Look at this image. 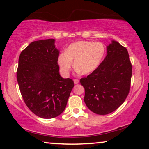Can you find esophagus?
Wrapping results in <instances>:
<instances>
[{
    "label": "esophagus",
    "mask_w": 149,
    "mask_h": 149,
    "mask_svg": "<svg viewBox=\"0 0 149 149\" xmlns=\"http://www.w3.org/2000/svg\"><path fill=\"white\" fill-rule=\"evenodd\" d=\"M73 81H74V83H75V84H78L79 82V79H74Z\"/></svg>",
    "instance_id": "obj_1"
}]
</instances>
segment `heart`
Here are the masks:
<instances>
[{
	"mask_svg": "<svg viewBox=\"0 0 149 149\" xmlns=\"http://www.w3.org/2000/svg\"><path fill=\"white\" fill-rule=\"evenodd\" d=\"M104 47L100 42L79 41L70 45L66 52L60 55L61 70L68 73L73 66L82 74H89L96 69L104 56Z\"/></svg>",
	"mask_w": 149,
	"mask_h": 149,
	"instance_id": "1",
	"label": "heart"
}]
</instances>
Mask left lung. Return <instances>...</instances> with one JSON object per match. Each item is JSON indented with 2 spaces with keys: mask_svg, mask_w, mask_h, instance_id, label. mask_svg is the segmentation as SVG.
Here are the masks:
<instances>
[{
  "mask_svg": "<svg viewBox=\"0 0 149 149\" xmlns=\"http://www.w3.org/2000/svg\"><path fill=\"white\" fill-rule=\"evenodd\" d=\"M132 66L125 47L113 40L107 47V55L99 66L80 79L84 87V101L97 115H107L117 109L129 94Z\"/></svg>",
  "mask_w": 149,
  "mask_h": 149,
  "instance_id": "left-lung-1",
  "label": "left lung"
}]
</instances>
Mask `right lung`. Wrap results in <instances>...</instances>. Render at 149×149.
Returning <instances> with one entry per match:
<instances>
[{"instance_id": "add662e5", "label": "right lung", "mask_w": 149, "mask_h": 149, "mask_svg": "<svg viewBox=\"0 0 149 149\" xmlns=\"http://www.w3.org/2000/svg\"><path fill=\"white\" fill-rule=\"evenodd\" d=\"M54 39L32 42L20 54L17 80L28 109L38 117L52 119L64 111L74 87L59 72V51Z\"/></svg>"}]
</instances>
